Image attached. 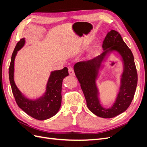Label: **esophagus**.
<instances>
[{
  "label": "esophagus",
  "instance_id": "obj_1",
  "mask_svg": "<svg viewBox=\"0 0 147 147\" xmlns=\"http://www.w3.org/2000/svg\"><path fill=\"white\" fill-rule=\"evenodd\" d=\"M68 73H69V74L70 76H75L74 69L72 68H68Z\"/></svg>",
  "mask_w": 147,
  "mask_h": 147
}]
</instances>
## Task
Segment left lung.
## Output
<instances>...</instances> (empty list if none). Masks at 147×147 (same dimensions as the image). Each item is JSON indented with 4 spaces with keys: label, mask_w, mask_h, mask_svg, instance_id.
Returning <instances> with one entry per match:
<instances>
[{
    "label": "left lung",
    "mask_w": 147,
    "mask_h": 147,
    "mask_svg": "<svg viewBox=\"0 0 147 147\" xmlns=\"http://www.w3.org/2000/svg\"><path fill=\"white\" fill-rule=\"evenodd\" d=\"M102 48L104 51L100 55L88 61L77 62L74 65V70L88 109L99 117L111 118L124 112L131 104L137 86L138 74L133 54L117 31L112 30L108 32L103 41ZM114 50L120 53L123 58L124 71L116 102L110 109H105L99 102L95 79L98 69L106 53Z\"/></svg>",
    "instance_id": "8db88e82"
}]
</instances>
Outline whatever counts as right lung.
Listing matches in <instances>:
<instances>
[{"instance_id":"obj_1","label":"right lung","mask_w":147,"mask_h":147,"mask_svg":"<svg viewBox=\"0 0 147 147\" xmlns=\"http://www.w3.org/2000/svg\"><path fill=\"white\" fill-rule=\"evenodd\" d=\"M25 44V39H21L12 54L9 67V79L13 94L19 108L27 115L37 120L43 121L56 115L61 106L62 85L63 79L68 76L67 67L51 72L47 85L45 94L36 100L26 98L16 86L14 81V64L18 51Z\"/></svg>"}]
</instances>
